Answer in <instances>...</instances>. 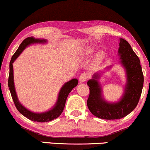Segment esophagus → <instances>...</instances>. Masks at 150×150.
Returning <instances> with one entry per match:
<instances>
[{"label": "esophagus", "instance_id": "34e87169", "mask_svg": "<svg viewBox=\"0 0 150 150\" xmlns=\"http://www.w3.org/2000/svg\"><path fill=\"white\" fill-rule=\"evenodd\" d=\"M88 77H89V75H88V73H86V72H83V73H82L81 75H80V77H79L80 81L82 82V83H83V82H86V80H88Z\"/></svg>", "mask_w": 150, "mask_h": 150}]
</instances>
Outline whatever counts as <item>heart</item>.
I'll list each match as a JSON object with an SVG mask.
<instances>
[{
	"label": "heart",
	"mask_w": 150,
	"mask_h": 150,
	"mask_svg": "<svg viewBox=\"0 0 150 150\" xmlns=\"http://www.w3.org/2000/svg\"><path fill=\"white\" fill-rule=\"evenodd\" d=\"M90 51H91V50H88V52H90Z\"/></svg>",
	"instance_id": "heart-1"
}]
</instances>
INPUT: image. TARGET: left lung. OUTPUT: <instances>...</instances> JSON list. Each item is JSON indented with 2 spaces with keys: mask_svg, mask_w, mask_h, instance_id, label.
I'll use <instances>...</instances> for the list:
<instances>
[{
  "mask_svg": "<svg viewBox=\"0 0 150 150\" xmlns=\"http://www.w3.org/2000/svg\"><path fill=\"white\" fill-rule=\"evenodd\" d=\"M119 56L127 74V84L121 100L108 103L102 96V88L99 84L100 73L93 75L88 81L90 94L87 105L90 111L98 118L107 120L125 117L137 107L142 91L144 75L140 60L127 41L120 38Z\"/></svg>",
  "mask_w": 150,
  "mask_h": 150,
  "instance_id": "obj_1",
  "label": "left lung"
}]
</instances>
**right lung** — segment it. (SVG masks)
Wrapping results in <instances>:
<instances>
[{"label":"right lung","mask_w":150,"mask_h":150,"mask_svg":"<svg viewBox=\"0 0 150 150\" xmlns=\"http://www.w3.org/2000/svg\"><path fill=\"white\" fill-rule=\"evenodd\" d=\"M47 40L45 39H35L33 37H30L25 39L20 46L18 47V50L16 51L14 54L13 55L10 61V64H9V77L8 80V85L9 90H10L11 94L13 100L14 104L16 107L17 110L21 113L23 116L29 119V120L33 121H37V122H47L59 117L62 113L64 110V105H65L66 100L68 96L70 91L73 89L78 84V80L77 79H72L67 83H64V86H62L60 89V91L58 95L57 100L55 103L54 106L50 111L44 113H34L31 112L26 109L23 105H22L20 102L18 101V97H17L16 93L15 86H14V80H13V63L16 59V58L19 56V54L23 52V50L30 45H32L34 43H45Z\"/></svg>","instance_id":"right-lung-1"}]
</instances>
